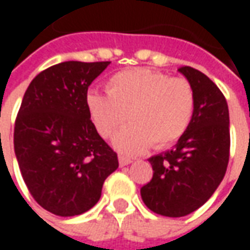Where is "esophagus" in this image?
<instances>
[{
	"instance_id": "1",
	"label": "esophagus",
	"mask_w": 250,
	"mask_h": 250,
	"mask_svg": "<svg viewBox=\"0 0 250 250\" xmlns=\"http://www.w3.org/2000/svg\"><path fill=\"white\" fill-rule=\"evenodd\" d=\"M118 161H120L121 167H125V166H128V164L132 163V160H130L129 157H125V156H120V157H118Z\"/></svg>"
}]
</instances>
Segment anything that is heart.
Listing matches in <instances>:
<instances>
[{
	"mask_svg": "<svg viewBox=\"0 0 250 250\" xmlns=\"http://www.w3.org/2000/svg\"><path fill=\"white\" fill-rule=\"evenodd\" d=\"M107 94L89 91L86 107L96 130L110 138L128 118L130 124L114 138L120 151L138 154L154 143L167 147L181 139L195 114V91L184 78L147 68L112 75Z\"/></svg>",
	"mask_w": 250,
	"mask_h": 250,
	"instance_id": "b5f03b06",
	"label": "heart"
}]
</instances>
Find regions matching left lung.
I'll return each instance as SVG.
<instances>
[{
	"mask_svg": "<svg viewBox=\"0 0 250 250\" xmlns=\"http://www.w3.org/2000/svg\"><path fill=\"white\" fill-rule=\"evenodd\" d=\"M195 91V114L175 147L150 157L153 178L140 189L145 205L166 217H184L203 206L226 175L229 114L216 83L190 66L178 69Z\"/></svg>",
	"mask_w": 250,
	"mask_h": 250,
	"instance_id": "8db88e82",
	"label": "left lung"
}]
</instances>
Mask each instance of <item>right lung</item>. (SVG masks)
<instances>
[{
	"label": "right lung",
	"mask_w": 250,
	"mask_h": 250,
	"mask_svg": "<svg viewBox=\"0 0 250 250\" xmlns=\"http://www.w3.org/2000/svg\"><path fill=\"white\" fill-rule=\"evenodd\" d=\"M108 65L57 63L24 93L15 121V154L34 200L55 216L90 210L118 168L117 153L97 133L86 107L89 86Z\"/></svg>",
	"instance_id": "add662e5"
}]
</instances>
